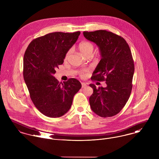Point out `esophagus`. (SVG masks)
Instances as JSON below:
<instances>
[{"mask_svg": "<svg viewBox=\"0 0 159 159\" xmlns=\"http://www.w3.org/2000/svg\"><path fill=\"white\" fill-rule=\"evenodd\" d=\"M87 85L85 83H82V88L85 87Z\"/></svg>", "mask_w": 159, "mask_h": 159, "instance_id": "obj_1", "label": "esophagus"}]
</instances>
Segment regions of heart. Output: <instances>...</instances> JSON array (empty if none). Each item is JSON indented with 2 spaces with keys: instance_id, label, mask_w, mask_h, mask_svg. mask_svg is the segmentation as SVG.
<instances>
[{
  "instance_id": "b5f03b06",
  "label": "heart",
  "mask_w": 159,
  "mask_h": 159,
  "mask_svg": "<svg viewBox=\"0 0 159 159\" xmlns=\"http://www.w3.org/2000/svg\"><path fill=\"white\" fill-rule=\"evenodd\" d=\"M78 49L85 56H92L94 52V44L90 41H83L78 45ZM72 53V50L69 49L64 56V60H67ZM80 75L81 77H85L87 74V70H82L80 71Z\"/></svg>"
}]
</instances>
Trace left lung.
Wrapping results in <instances>:
<instances>
[{"instance_id": "1", "label": "left lung", "mask_w": 159, "mask_h": 159, "mask_svg": "<svg viewBox=\"0 0 159 159\" xmlns=\"http://www.w3.org/2000/svg\"><path fill=\"white\" fill-rule=\"evenodd\" d=\"M84 35L99 47L101 55L91 79L107 84L98 89L90 85L91 109L100 117H112L124 108L131 92L134 65L130 48L123 37L106 30L84 31Z\"/></svg>"}]
</instances>
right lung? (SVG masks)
<instances>
[{
  "label": "right lung",
  "instance_id": "right-lung-1",
  "mask_svg": "<svg viewBox=\"0 0 159 159\" xmlns=\"http://www.w3.org/2000/svg\"><path fill=\"white\" fill-rule=\"evenodd\" d=\"M80 32H55L34 39L23 58V77L36 108L47 117L55 118L70 108L80 82L70 78L60 82L53 77L63 63L66 52L77 41Z\"/></svg>",
  "mask_w": 159,
  "mask_h": 159
}]
</instances>
